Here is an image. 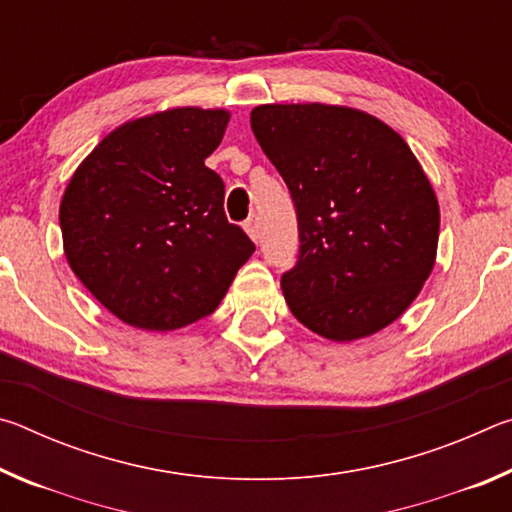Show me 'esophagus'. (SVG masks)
Here are the masks:
<instances>
[{
	"mask_svg": "<svg viewBox=\"0 0 512 512\" xmlns=\"http://www.w3.org/2000/svg\"><path fill=\"white\" fill-rule=\"evenodd\" d=\"M244 228H246L250 239H253V241L259 239V223H257V216H250V219L244 223Z\"/></svg>",
	"mask_w": 512,
	"mask_h": 512,
	"instance_id": "34e87169",
	"label": "esophagus"
}]
</instances>
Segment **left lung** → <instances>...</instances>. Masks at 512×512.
I'll list each match as a JSON object with an SVG mask.
<instances>
[{
  "label": "left lung",
  "mask_w": 512,
  "mask_h": 512,
  "mask_svg": "<svg viewBox=\"0 0 512 512\" xmlns=\"http://www.w3.org/2000/svg\"><path fill=\"white\" fill-rule=\"evenodd\" d=\"M250 128L298 214V262L282 275L291 314L339 343L391 325L429 277L440 230L409 144L368 112L327 103L257 106Z\"/></svg>",
  "instance_id": "8db88e82"
}]
</instances>
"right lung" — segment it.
I'll return each instance as SVG.
<instances>
[{"instance_id":"right-lung-1","label":"right lung","mask_w":512,"mask_h":512,"mask_svg":"<svg viewBox=\"0 0 512 512\" xmlns=\"http://www.w3.org/2000/svg\"><path fill=\"white\" fill-rule=\"evenodd\" d=\"M228 110L171 108L126 121L94 146L60 201L74 275L124 323L169 332L219 307L255 244L223 212L205 167Z\"/></svg>"}]
</instances>
